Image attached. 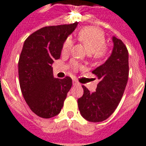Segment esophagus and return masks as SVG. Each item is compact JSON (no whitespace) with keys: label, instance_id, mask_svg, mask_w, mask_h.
I'll return each mask as SVG.
<instances>
[{"label":"esophagus","instance_id":"esophagus-1","mask_svg":"<svg viewBox=\"0 0 146 146\" xmlns=\"http://www.w3.org/2000/svg\"><path fill=\"white\" fill-rule=\"evenodd\" d=\"M72 82H73V86H79L80 84L78 82L77 80H75V79H74V80L72 81Z\"/></svg>","mask_w":146,"mask_h":146}]
</instances>
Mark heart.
<instances>
[{
	"mask_svg": "<svg viewBox=\"0 0 146 146\" xmlns=\"http://www.w3.org/2000/svg\"><path fill=\"white\" fill-rule=\"evenodd\" d=\"M78 39L83 44L87 52L89 54V56L92 59H101L105 56L107 53L106 38L101 30L95 27H85L79 31L78 34ZM72 46L73 40L70 37H68L62 44V54H68ZM72 64L74 71H77L81 68V66L75 61H73Z\"/></svg>",
	"mask_w": 146,
	"mask_h": 146,
	"instance_id": "b5f03b06",
	"label": "heart"
}]
</instances>
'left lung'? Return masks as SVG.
I'll return each mask as SVG.
<instances>
[{
  "label": "left lung",
  "instance_id": "left-lung-1",
  "mask_svg": "<svg viewBox=\"0 0 146 146\" xmlns=\"http://www.w3.org/2000/svg\"><path fill=\"white\" fill-rule=\"evenodd\" d=\"M113 49L104 64L92 72L100 80L96 92L82 86L83 96L78 100L81 114L87 121H105L115 111L124 94L129 74L128 51L121 39L113 37Z\"/></svg>",
  "mask_w": 146,
  "mask_h": 146
}]
</instances>
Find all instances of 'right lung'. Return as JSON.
<instances>
[{
	"label": "right lung",
	"instance_id": "1",
	"mask_svg": "<svg viewBox=\"0 0 146 146\" xmlns=\"http://www.w3.org/2000/svg\"><path fill=\"white\" fill-rule=\"evenodd\" d=\"M77 25L46 26L31 34L24 42L19 60V85L26 104L40 117L57 115L72 88L70 77H54L52 64L60 58L63 42Z\"/></svg>",
	"mask_w": 146,
	"mask_h": 146
}]
</instances>
